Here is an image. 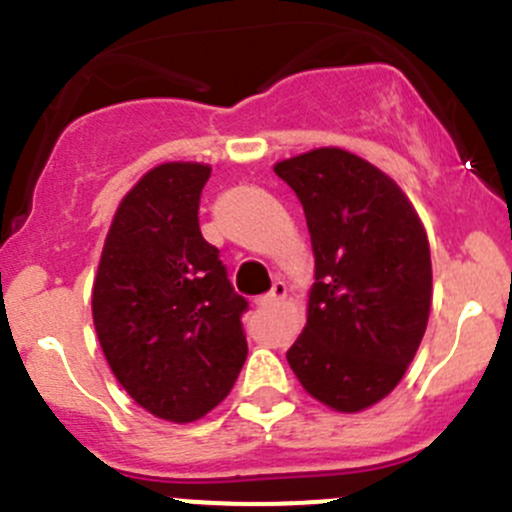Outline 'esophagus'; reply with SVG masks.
I'll return each mask as SVG.
<instances>
[{"label": "esophagus", "instance_id": "1", "mask_svg": "<svg viewBox=\"0 0 512 512\" xmlns=\"http://www.w3.org/2000/svg\"><path fill=\"white\" fill-rule=\"evenodd\" d=\"M285 297H287V285H285V282H275V285H272V289L265 294V297L257 299V304H260V307H270V304L282 302Z\"/></svg>", "mask_w": 512, "mask_h": 512}]
</instances>
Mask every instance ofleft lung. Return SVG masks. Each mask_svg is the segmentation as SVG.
I'll return each mask as SVG.
<instances>
[{
  "instance_id": "8db88e82",
  "label": "left lung",
  "mask_w": 512,
  "mask_h": 512,
  "mask_svg": "<svg viewBox=\"0 0 512 512\" xmlns=\"http://www.w3.org/2000/svg\"><path fill=\"white\" fill-rule=\"evenodd\" d=\"M314 250L307 324L287 361L309 396L356 414L404 379L431 312V250L404 190L369 160L314 148L275 165Z\"/></svg>"
}]
</instances>
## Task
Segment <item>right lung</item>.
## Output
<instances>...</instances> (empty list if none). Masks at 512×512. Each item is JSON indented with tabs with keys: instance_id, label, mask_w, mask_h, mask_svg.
Listing matches in <instances>:
<instances>
[{
	"instance_id": "right-lung-1",
	"label": "right lung",
	"mask_w": 512,
	"mask_h": 512,
	"mask_svg": "<svg viewBox=\"0 0 512 512\" xmlns=\"http://www.w3.org/2000/svg\"><path fill=\"white\" fill-rule=\"evenodd\" d=\"M210 165L160 163L118 205L91 292L118 384L148 414L190 423L230 394L247 359V299L198 223Z\"/></svg>"
}]
</instances>
